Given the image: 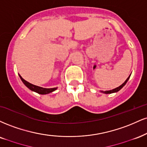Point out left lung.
Masks as SVG:
<instances>
[{
    "instance_id": "obj_1",
    "label": "left lung",
    "mask_w": 147,
    "mask_h": 147,
    "mask_svg": "<svg viewBox=\"0 0 147 147\" xmlns=\"http://www.w3.org/2000/svg\"><path fill=\"white\" fill-rule=\"evenodd\" d=\"M130 76H131V75H130L129 76V77L126 79V81H125V82L123 83V84L121 85V86H120L119 87H118V88H114V89L112 90H108V91H105V92L101 91V92H102V93H105V94H112V93H114V92H117L119 91L120 90H121V88L123 87V86H125V85L127 84V81H128L129 79Z\"/></svg>"
}]
</instances>
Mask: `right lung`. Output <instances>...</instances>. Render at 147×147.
<instances>
[{
    "label": "right lung",
    "mask_w": 147,
    "mask_h": 147,
    "mask_svg": "<svg viewBox=\"0 0 147 147\" xmlns=\"http://www.w3.org/2000/svg\"><path fill=\"white\" fill-rule=\"evenodd\" d=\"M19 77H20L21 80H22L23 84L25 85L26 87L29 88V90H32L33 92H37L38 94H49V93L52 92L56 90L57 88H44L40 87V86H35V85L30 84V83L28 82V81L24 80V79H23L20 75H19Z\"/></svg>",
    "instance_id": "right-lung-1"
}]
</instances>
